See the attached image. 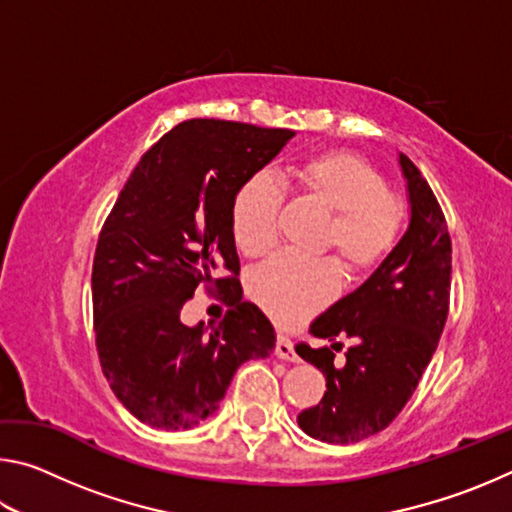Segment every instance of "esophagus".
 <instances>
[{
    "label": "esophagus",
    "mask_w": 512,
    "mask_h": 512,
    "mask_svg": "<svg viewBox=\"0 0 512 512\" xmlns=\"http://www.w3.org/2000/svg\"><path fill=\"white\" fill-rule=\"evenodd\" d=\"M275 354H277V359H282V361H298V354H296V350H293V343L282 334L277 336V341H275Z\"/></svg>",
    "instance_id": "obj_1"
}]
</instances>
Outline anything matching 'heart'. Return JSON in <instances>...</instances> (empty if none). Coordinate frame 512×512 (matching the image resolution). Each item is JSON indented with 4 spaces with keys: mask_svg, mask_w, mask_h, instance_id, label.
Returning a JSON list of instances; mask_svg holds the SVG:
<instances>
[{
    "mask_svg": "<svg viewBox=\"0 0 512 512\" xmlns=\"http://www.w3.org/2000/svg\"><path fill=\"white\" fill-rule=\"evenodd\" d=\"M291 180L302 194L327 212L325 246L339 250L352 273L370 271L400 239L402 210L388 194L381 173L352 151H329L296 164ZM282 187L268 173H253L232 198V239L244 255H262L277 237ZM339 268L332 259H307L280 253L250 273L248 291L268 316L293 327L325 307L339 291Z\"/></svg>",
    "mask_w": 512,
    "mask_h": 512,
    "instance_id": "heart-1",
    "label": "heart"
}]
</instances>
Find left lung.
I'll list each match as a JSON object with an SVG mask.
<instances>
[{"mask_svg": "<svg viewBox=\"0 0 512 512\" xmlns=\"http://www.w3.org/2000/svg\"><path fill=\"white\" fill-rule=\"evenodd\" d=\"M409 196V228L357 291L323 311L309 332L334 341L348 334L354 345L334 367L332 348L296 352L325 375L327 391L298 415L307 436L350 445L375 436L409 402L443 334L452 284V241L443 210L418 167L400 153Z\"/></svg>", "mask_w": 512, "mask_h": 512, "instance_id": "obj_1", "label": "left lung"}]
</instances>
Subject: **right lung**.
Instances as JSON below:
<instances>
[{"label":"right lung","mask_w":512,"mask_h":512,"mask_svg":"<svg viewBox=\"0 0 512 512\" xmlns=\"http://www.w3.org/2000/svg\"><path fill=\"white\" fill-rule=\"evenodd\" d=\"M296 135L223 119H189L137 162L103 223L92 266L94 332L103 375L137 420L185 431L219 411L237 368L275 350L253 302L219 325L187 327L198 284L235 298L239 255L232 198ZM228 270L231 275L215 280Z\"/></svg>","instance_id":"add662e5"}]
</instances>
